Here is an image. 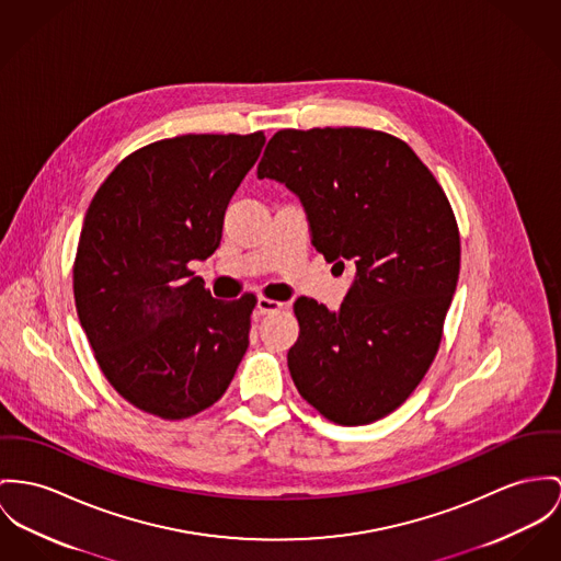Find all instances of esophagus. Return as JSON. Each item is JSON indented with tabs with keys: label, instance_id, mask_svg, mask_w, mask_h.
<instances>
[{
	"label": "esophagus",
	"instance_id": "1",
	"mask_svg": "<svg viewBox=\"0 0 561 561\" xmlns=\"http://www.w3.org/2000/svg\"><path fill=\"white\" fill-rule=\"evenodd\" d=\"M284 307V302L273 301V299H266V297H260L256 302V309L260 313H273V311H279Z\"/></svg>",
	"mask_w": 561,
	"mask_h": 561
}]
</instances>
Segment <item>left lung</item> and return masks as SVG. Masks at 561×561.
<instances>
[{"mask_svg":"<svg viewBox=\"0 0 561 561\" xmlns=\"http://www.w3.org/2000/svg\"><path fill=\"white\" fill-rule=\"evenodd\" d=\"M259 176L301 198L333 268H356L337 311L295 302V387L331 423H376L421 385L442 342L461 266L446 192L408 142L369 128L279 129Z\"/></svg>","mask_w":561,"mask_h":561,"instance_id":"8db88e82","label":"left lung"}]
</instances>
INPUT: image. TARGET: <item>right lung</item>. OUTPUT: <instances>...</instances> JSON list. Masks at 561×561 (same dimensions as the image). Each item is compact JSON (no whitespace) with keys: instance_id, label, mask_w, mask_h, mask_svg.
I'll return each instance as SVG.
<instances>
[{"instance_id":"1","label":"right lung","mask_w":561,"mask_h":561,"mask_svg":"<svg viewBox=\"0 0 561 561\" xmlns=\"http://www.w3.org/2000/svg\"><path fill=\"white\" fill-rule=\"evenodd\" d=\"M264 131L183 134L126 156L98 187L72 266L81 327L134 408L183 421L226 392L250 345L256 295L217 301L187 266L211 256Z\"/></svg>"}]
</instances>
